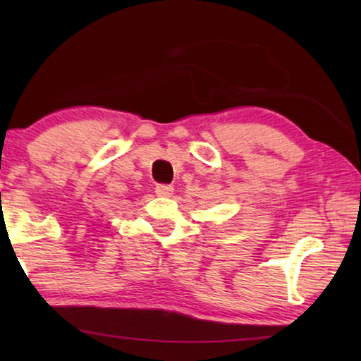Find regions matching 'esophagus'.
Here are the masks:
<instances>
[{
	"mask_svg": "<svg viewBox=\"0 0 361 361\" xmlns=\"http://www.w3.org/2000/svg\"><path fill=\"white\" fill-rule=\"evenodd\" d=\"M156 194L162 195V197H170V195L173 194V186L172 185H157Z\"/></svg>",
	"mask_w": 361,
	"mask_h": 361,
	"instance_id": "1",
	"label": "esophagus"
}]
</instances>
